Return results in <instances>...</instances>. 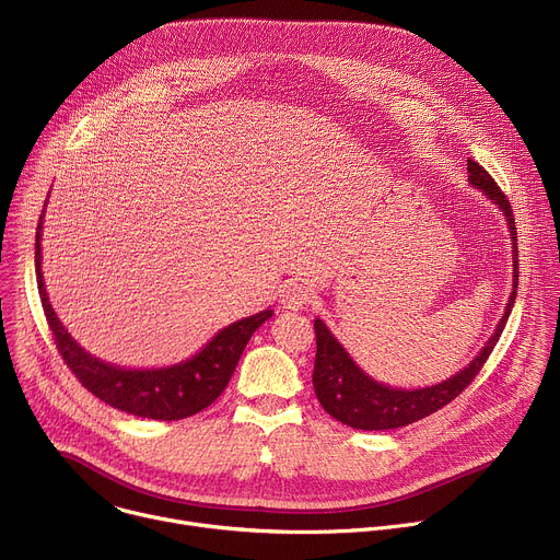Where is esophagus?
<instances>
[{"mask_svg": "<svg viewBox=\"0 0 560 560\" xmlns=\"http://www.w3.org/2000/svg\"><path fill=\"white\" fill-rule=\"evenodd\" d=\"M310 301V290L305 283L301 281H290L283 290H281V305L285 310H299Z\"/></svg>", "mask_w": 560, "mask_h": 560, "instance_id": "34e87169", "label": "esophagus"}]
</instances>
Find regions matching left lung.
<instances>
[{
  "label": "left lung",
  "mask_w": 560,
  "mask_h": 560,
  "mask_svg": "<svg viewBox=\"0 0 560 560\" xmlns=\"http://www.w3.org/2000/svg\"><path fill=\"white\" fill-rule=\"evenodd\" d=\"M469 182L474 188L486 192L505 214L510 234H512V255H514V285L512 294L505 307V314L499 322L492 339L486 343V348L478 352V357L463 368L452 378L436 383L432 387L421 389H394L389 385L376 383L370 378L343 350V346L332 337V332L326 328L322 318H314V335H316V359H314V372L312 383L316 398L322 401L324 410L335 417L337 421L354 428V430H394L410 425L419 419H425L434 415L436 410L445 408L454 398L476 378L481 372L486 361L490 359L494 346L499 343V337L508 324V316L514 307L516 288H518V246H516V225H514V212L503 195V190L497 186V182L490 177V173L478 166L471 159H467Z\"/></svg>",
  "instance_id": "obj_1"
}]
</instances>
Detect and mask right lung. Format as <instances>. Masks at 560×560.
I'll list each match as a JSON object with an SVG mask.
<instances>
[{
  "label": "right lung",
  "mask_w": 560,
  "mask_h": 560,
  "mask_svg": "<svg viewBox=\"0 0 560 560\" xmlns=\"http://www.w3.org/2000/svg\"><path fill=\"white\" fill-rule=\"evenodd\" d=\"M42 219L44 212L39 214L35 234V270L39 299L55 346L77 381L97 398H102L104 404L121 412L154 421H179L214 404L217 396L225 389L238 359H242L246 343L250 341L255 330L272 316V310H264L223 328L199 354L173 368L124 370L104 363L72 341V337L59 324L55 310L48 303L42 279Z\"/></svg>",
  "instance_id": "add662e5"
}]
</instances>
